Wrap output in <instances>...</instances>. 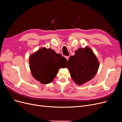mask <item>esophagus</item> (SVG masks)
I'll list each match as a JSON object with an SVG mask.
<instances>
[{
    "instance_id": "esophagus-1",
    "label": "esophagus",
    "mask_w": 122,
    "mask_h": 122,
    "mask_svg": "<svg viewBox=\"0 0 122 122\" xmlns=\"http://www.w3.org/2000/svg\"><path fill=\"white\" fill-rule=\"evenodd\" d=\"M65 57H66V59H67V61H68L69 58V56H65Z\"/></svg>"
}]
</instances>
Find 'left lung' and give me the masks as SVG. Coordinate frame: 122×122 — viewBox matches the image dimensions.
Instances as JSON below:
<instances>
[{"label": "left lung", "mask_w": 122, "mask_h": 122, "mask_svg": "<svg viewBox=\"0 0 122 122\" xmlns=\"http://www.w3.org/2000/svg\"><path fill=\"white\" fill-rule=\"evenodd\" d=\"M99 67L97 58L88 47L76 50L70 57L67 66L72 79L80 86L93 78Z\"/></svg>", "instance_id": "1"}]
</instances>
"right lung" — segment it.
Here are the masks:
<instances>
[{"label": "right lung", "instance_id": "right-lung-1", "mask_svg": "<svg viewBox=\"0 0 122 122\" xmlns=\"http://www.w3.org/2000/svg\"><path fill=\"white\" fill-rule=\"evenodd\" d=\"M67 60L53 50L42 48L31 54L29 66L33 77L42 84H48L56 76L58 69L66 67Z\"/></svg>", "mask_w": 122, "mask_h": 122}]
</instances>
